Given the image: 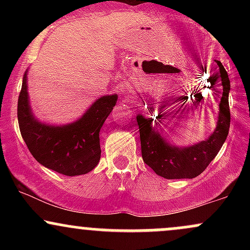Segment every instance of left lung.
I'll use <instances>...</instances> for the list:
<instances>
[{
    "instance_id": "obj_1",
    "label": "left lung",
    "mask_w": 250,
    "mask_h": 250,
    "mask_svg": "<svg viewBox=\"0 0 250 250\" xmlns=\"http://www.w3.org/2000/svg\"><path fill=\"white\" fill-rule=\"evenodd\" d=\"M220 71L215 75L221 80L222 95L220 101V111L217 127L206 141H202L191 147L177 148L167 142V128L162 121L161 114L156 120L140 114L136 116L141 140V154L143 161L160 176L168 180L174 179H194L208 167L214 160L221 147L228 136L230 127V109H229V90L230 81L222 63L216 60ZM149 102L148 96L142 100L143 104ZM149 110V109H148ZM150 111V110H149Z\"/></svg>"
}]
</instances>
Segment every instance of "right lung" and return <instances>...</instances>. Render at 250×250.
Segmentation results:
<instances>
[{
	"label": "right lung",
	"instance_id": "add662e5",
	"mask_svg": "<svg viewBox=\"0 0 250 250\" xmlns=\"http://www.w3.org/2000/svg\"><path fill=\"white\" fill-rule=\"evenodd\" d=\"M116 101L117 95L101 97L71 125H42L31 115L24 74L17 102L22 139L34 159L44 167L67 176L87 174L100 161V130Z\"/></svg>",
	"mask_w": 250,
	"mask_h": 250
}]
</instances>
